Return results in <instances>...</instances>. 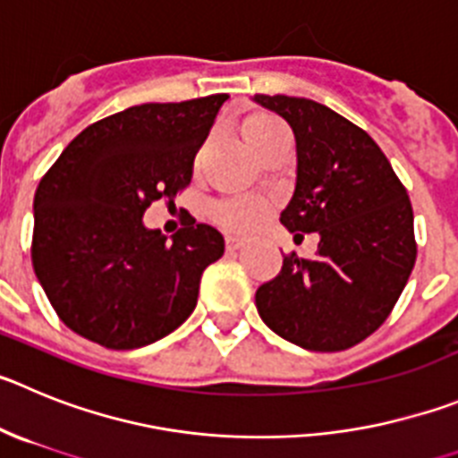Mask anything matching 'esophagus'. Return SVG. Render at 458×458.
<instances>
[{
    "label": "esophagus",
    "instance_id": "34e87169",
    "mask_svg": "<svg viewBox=\"0 0 458 458\" xmlns=\"http://www.w3.org/2000/svg\"><path fill=\"white\" fill-rule=\"evenodd\" d=\"M242 246H244V242H242V239H237V237H228V239H225V250H230V253L239 250V249H242Z\"/></svg>",
    "mask_w": 458,
    "mask_h": 458
}]
</instances>
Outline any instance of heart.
<instances>
[{"instance_id":"1","label":"heart","mask_w":458,"mask_h":458,"mask_svg":"<svg viewBox=\"0 0 458 458\" xmlns=\"http://www.w3.org/2000/svg\"><path fill=\"white\" fill-rule=\"evenodd\" d=\"M283 131L278 118L269 114H249L239 123V134L242 141L250 152H258L259 146H265L274 134ZM269 216V205L249 196H237V199H225L214 203L209 208V219L219 225L224 233L230 234H249L258 230Z\"/></svg>"}]
</instances>
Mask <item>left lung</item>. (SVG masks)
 <instances>
[{
  "mask_svg": "<svg viewBox=\"0 0 458 458\" xmlns=\"http://www.w3.org/2000/svg\"><path fill=\"white\" fill-rule=\"evenodd\" d=\"M290 123L296 189L280 224L317 233L315 258L285 255L255 306L267 327L310 352H344L388 319L415 265L409 193L368 131L306 98L255 96Z\"/></svg>",
  "mask_w": 458,
  "mask_h": 458,
  "instance_id": "left-lung-1",
  "label": "left lung"
}]
</instances>
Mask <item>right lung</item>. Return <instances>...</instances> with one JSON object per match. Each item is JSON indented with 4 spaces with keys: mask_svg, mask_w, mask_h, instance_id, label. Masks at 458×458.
Returning <instances> with one entry per match:
<instances>
[{
    "mask_svg": "<svg viewBox=\"0 0 458 458\" xmlns=\"http://www.w3.org/2000/svg\"><path fill=\"white\" fill-rule=\"evenodd\" d=\"M225 93L148 102L93 123L68 143L34 196L31 265L70 331L106 349L168 335L199 301L200 276L224 237L189 216L166 242L143 225L155 200L173 205Z\"/></svg>",
    "mask_w": 458,
    "mask_h": 458,
    "instance_id": "add662e5",
    "label": "right lung"
}]
</instances>
